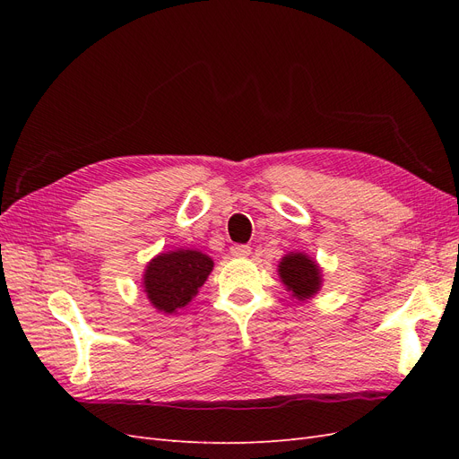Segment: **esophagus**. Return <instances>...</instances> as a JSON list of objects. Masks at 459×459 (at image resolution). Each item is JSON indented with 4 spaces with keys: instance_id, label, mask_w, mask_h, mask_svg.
Returning a JSON list of instances; mask_svg holds the SVG:
<instances>
[{
    "instance_id": "esophagus-1",
    "label": "esophagus",
    "mask_w": 459,
    "mask_h": 459,
    "mask_svg": "<svg viewBox=\"0 0 459 459\" xmlns=\"http://www.w3.org/2000/svg\"><path fill=\"white\" fill-rule=\"evenodd\" d=\"M230 251H231V255H233V256L245 258V256L251 255V247H248V245H233V247L230 248Z\"/></svg>"
}]
</instances>
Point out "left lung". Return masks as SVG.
Listing matches in <instances>:
<instances>
[{"mask_svg":"<svg viewBox=\"0 0 459 459\" xmlns=\"http://www.w3.org/2000/svg\"><path fill=\"white\" fill-rule=\"evenodd\" d=\"M280 275L293 297L308 299L319 289V268L307 255L293 253L287 255L280 264Z\"/></svg>","mask_w":459,"mask_h":459,"instance_id":"8db88e82","label":"left lung"}]
</instances>
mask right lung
Here are the masks:
<instances>
[{
    "label": "right lung",
    "mask_w": 459,
    "mask_h": 459,
    "mask_svg": "<svg viewBox=\"0 0 459 459\" xmlns=\"http://www.w3.org/2000/svg\"><path fill=\"white\" fill-rule=\"evenodd\" d=\"M214 262L199 251L159 255L143 275V287L152 307L172 314L197 295Z\"/></svg>",
    "instance_id": "add662e5"
}]
</instances>
